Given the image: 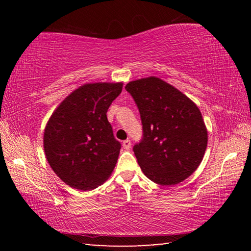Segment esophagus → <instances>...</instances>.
<instances>
[{"label": "esophagus", "instance_id": "1", "mask_svg": "<svg viewBox=\"0 0 251 251\" xmlns=\"http://www.w3.org/2000/svg\"><path fill=\"white\" fill-rule=\"evenodd\" d=\"M130 146H131V143L129 139H126V141L123 142V147H124L125 150H129Z\"/></svg>", "mask_w": 251, "mask_h": 251}]
</instances>
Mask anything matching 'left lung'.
<instances>
[{"instance_id": "1", "label": "left lung", "mask_w": 251, "mask_h": 251, "mask_svg": "<svg viewBox=\"0 0 251 251\" xmlns=\"http://www.w3.org/2000/svg\"><path fill=\"white\" fill-rule=\"evenodd\" d=\"M125 90L141 114L143 137L133 151L145 176L161 186L188 178L201 165L208 139L196 104L154 76L129 82Z\"/></svg>"}]
</instances>
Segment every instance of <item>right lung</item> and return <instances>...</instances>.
<instances>
[{
    "label": "right lung",
    "mask_w": 251,
    "mask_h": 251,
    "mask_svg": "<svg viewBox=\"0 0 251 251\" xmlns=\"http://www.w3.org/2000/svg\"><path fill=\"white\" fill-rule=\"evenodd\" d=\"M123 83L85 84L59 104L44 130L50 166L73 188L91 190L115 168L121 143L107 121V109Z\"/></svg>",
    "instance_id": "add662e5"
}]
</instances>
